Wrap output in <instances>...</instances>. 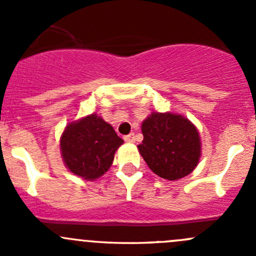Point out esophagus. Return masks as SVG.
Here are the masks:
<instances>
[{
  "instance_id": "34e87169",
  "label": "esophagus",
  "mask_w": 256,
  "mask_h": 256,
  "mask_svg": "<svg viewBox=\"0 0 256 256\" xmlns=\"http://www.w3.org/2000/svg\"><path fill=\"white\" fill-rule=\"evenodd\" d=\"M124 140H125L126 142H130V144L135 142V135H134V134H128V135H126L125 138H124Z\"/></svg>"
}]
</instances>
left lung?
Listing matches in <instances>:
<instances>
[{"mask_svg": "<svg viewBox=\"0 0 256 256\" xmlns=\"http://www.w3.org/2000/svg\"><path fill=\"white\" fill-rule=\"evenodd\" d=\"M144 140L138 146L154 174L176 180L190 174L200 157L197 128L182 115L152 112L141 126Z\"/></svg>", "mask_w": 256, "mask_h": 256, "instance_id": "obj_1", "label": "left lung"}]
</instances>
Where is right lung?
I'll use <instances>...</instances> for the list:
<instances>
[{
  "mask_svg": "<svg viewBox=\"0 0 256 256\" xmlns=\"http://www.w3.org/2000/svg\"><path fill=\"white\" fill-rule=\"evenodd\" d=\"M122 144L110 124L92 114L66 125L60 136V152L72 174L94 180L110 168Z\"/></svg>",
  "mask_w": 256,
  "mask_h": 256,
  "instance_id": "add662e5",
  "label": "right lung"
}]
</instances>
